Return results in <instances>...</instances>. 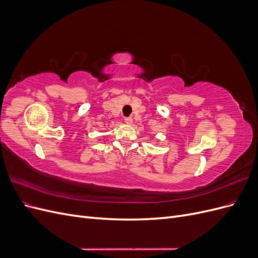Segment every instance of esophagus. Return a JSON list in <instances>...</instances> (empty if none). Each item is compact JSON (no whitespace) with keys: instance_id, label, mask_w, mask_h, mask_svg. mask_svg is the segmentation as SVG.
I'll return each mask as SVG.
<instances>
[{"instance_id":"esophagus-1","label":"esophagus","mask_w":258,"mask_h":258,"mask_svg":"<svg viewBox=\"0 0 258 258\" xmlns=\"http://www.w3.org/2000/svg\"><path fill=\"white\" fill-rule=\"evenodd\" d=\"M124 122L128 124H131L132 122H134V119H132V117H126V118H124Z\"/></svg>"}]
</instances>
